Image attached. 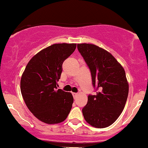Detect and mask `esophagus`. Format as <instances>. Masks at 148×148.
I'll use <instances>...</instances> for the list:
<instances>
[{
  "label": "esophagus",
  "mask_w": 148,
  "mask_h": 148,
  "mask_svg": "<svg viewBox=\"0 0 148 148\" xmlns=\"http://www.w3.org/2000/svg\"><path fill=\"white\" fill-rule=\"evenodd\" d=\"M72 95H73V96H74V98H76L77 96V95H78V94H77V93L73 92L72 93Z\"/></svg>",
  "instance_id": "esophagus-1"
}]
</instances>
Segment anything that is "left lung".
<instances>
[{"instance_id": "8db88e82", "label": "left lung", "mask_w": 148, "mask_h": 148, "mask_svg": "<svg viewBox=\"0 0 148 148\" xmlns=\"http://www.w3.org/2000/svg\"><path fill=\"white\" fill-rule=\"evenodd\" d=\"M79 52L91 71L96 95H88L82 109L84 119L95 127L113 124L122 113L127 95L128 83L125 70L113 55L92 44H78Z\"/></svg>"}]
</instances>
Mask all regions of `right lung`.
I'll return each instance as SVG.
<instances>
[{
	"instance_id": "1",
	"label": "right lung",
	"mask_w": 148,
	"mask_h": 148,
	"mask_svg": "<svg viewBox=\"0 0 148 148\" xmlns=\"http://www.w3.org/2000/svg\"><path fill=\"white\" fill-rule=\"evenodd\" d=\"M77 44H54L35 54L21 80V94L31 113L42 122L60 123L67 118L74 99L71 93L57 89L62 64Z\"/></svg>"
}]
</instances>
